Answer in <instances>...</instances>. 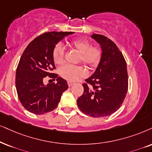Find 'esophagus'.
Segmentation results:
<instances>
[{
    "label": "esophagus",
    "mask_w": 152,
    "mask_h": 152,
    "mask_svg": "<svg viewBox=\"0 0 152 152\" xmlns=\"http://www.w3.org/2000/svg\"><path fill=\"white\" fill-rule=\"evenodd\" d=\"M67 83H68L69 87H71V86H72L73 84L74 83V82H72V81H68V82H67Z\"/></svg>",
    "instance_id": "34e87169"
}]
</instances>
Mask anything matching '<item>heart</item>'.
<instances>
[{"mask_svg":"<svg viewBox=\"0 0 152 152\" xmlns=\"http://www.w3.org/2000/svg\"><path fill=\"white\" fill-rule=\"evenodd\" d=\"M71 45L80 53V62H82L88 68L94 69L97 68L102 58V50L99 46H93L91 42L87 38H77L71 42ZM64 48L61 43H57L53 50V58L57 64L64 62ZM59 74L64 79L70 81L84 77L86 72L82 66L66 65L59 70Z\"/></svg>","mask_w":152,"mask_h":152,"instance_id":"heart-1","label":"heart"}]
</instances>
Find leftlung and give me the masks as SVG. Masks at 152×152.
<instances>
[{
  "instance_id": "obj_1",
  "label": "left lung",
  "mask_w": 152,
  "mask_h": 152,
  "mask_svg": "<svg viewBox=\"0 0 152 152\" xmlns=\"http://www.w3.org/2000/svg\"><path fill=\"white\" fill-rule=\"evenodd\" d=\"M91 37L101 45L102 58L95 73L83 84L84 91L77 104L83 113L98 118L120 108L127 94L128 76L126 62L116 44L100 34Z\"/></svg>"
}]
</instances>
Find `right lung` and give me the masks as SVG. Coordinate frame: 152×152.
<instances>
[{"label":"right lung","mask_w":152,"mask_h":152,"mask_svg":"<svg viewBox=\"0 0 152 152\" xmlns=\"http://www.w3.org/2000/svg\"><path fill=\"white\" fill-rule=\"evenodd\" d=\"M74 32H47L34 38L23 52L17 65L15 85L22 106L33 114L41 115L56 109L61 96L68 88L67 83L52 73L55 66L54 47L65 36ZM46 76L57 78L56 84L44 86Z\"/></svg>","instance_id":"obj_1"}]
</instances>
